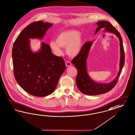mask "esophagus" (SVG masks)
Here are the masks:
<instances>
[{
  "label": "esophagus",
  "mask_w": 135,
  "mask_h": 135,
  "mask_svg": "<svg viewBox=\"0 0 135 135\" xmlns=\"http://www.w3.org/2000/svg\"><path fill=\"white\" fill-rule=\"evenodd\" d=\"M65 65H66V66L67 67H69V66H71V65H72V64H71V62L68 61H65Z\"/></svg>",
  "instance_id": "obj_1"
}]
</instances>
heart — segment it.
Returning a JSON list of instances; mask_svg holds the SVG:
<instances>
[{"mask_svg": "<svg viewBox=\"0 0 135 135\" xmlns=\"http://www.w3.org/2000/svg\"><path fill=\"white\" fill-rule=\"evenodd\" d=\"M84 40L81 33L76 30H68L61 32L56 40L50 42L51 48L55 53L60 55L62 53L61 47H66V52L71 56H76L81 52Z\"/></svg>", "mask_w": 135, "mask_h": 135, "instance_id": "obj_1", "label": "heart"}]
</instances>
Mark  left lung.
Returning <instances> with one entry per match:
<instances>
[{"label":"left lung","instance_id":"left-lung-1","mask_svg":"<svg viewBox=\"0 0 135 135\" xmlns=\"http://www.w3.org/2000/svg\"><path fill=\"white\" fill-rule=\"evenodd\" d=\"M96 24L98 25V27L96 29L95 35L99 30L104 29L107 32L113 33L118 38L120 47V66L117 76L112 81L107 83H101L93 81L88 74L86 64L87 59L93 42L89 41L85 43L81 52L72 60L71 63L75 65L78 71L76 81L78 89L83 94L88 95H99L110 91L116 85L124 64L125 55L122 40L119 32L109 22L100 21L97 22Z\"/></svg>","mask_w":135,"mask_h":135}]
</instances>
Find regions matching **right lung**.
Returning <instances> with one entry per match:
<instances>
[{"mask_svg":"<svg viewBox=\"0 0 135 135\" xmlns=\"http://www.w3.org/2000/svg\"><path fill=\"white\" fill-rule=\"evenodd\" d=\"M53 23L35 22L24 29L13 45L12 58L15 78L30 94L43 97L54 91L65 70L64 59L54 55L50 46L42 42L40 49L33 52L30 39L42 40Z\"/></svg>","mask_w":135,"mask_h":135,"instance_id":"right-lung-1","label":"right lung"}]
</instances>
